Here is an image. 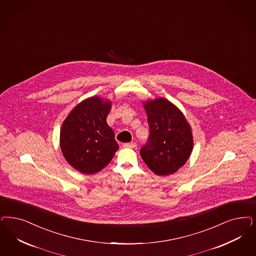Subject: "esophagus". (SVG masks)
<instances>
[{
	"mask_svg": "<svg viewBox=\"0 0 256 256\" xmlns=\"http://www.w3.org/2000/svg\"><path fill=\"white\" fill-rule=\"evenodd\" d=\"M124 148H134L136 146L135 142H126L123 144Z\"/></svg>",
	"mask_w": 256,
	"mask_h": 256,
	"instance_id": "obj_1",
	"label": "esophagus"
}]
</instances>
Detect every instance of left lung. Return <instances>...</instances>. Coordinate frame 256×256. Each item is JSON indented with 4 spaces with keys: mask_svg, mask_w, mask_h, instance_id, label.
<instances>
[{
    "mask_svg": "<svg viewBox=\"0 0 256 256\" xmlns=\"http://www.w3.org/2000/svg\"><path fill=\"white\" fill-rule=\"evenodd\" d=\"M150 126V140L141 148L142 159L158 176L176 172L189 159L194 139L182 110L164 97L142 101Z\"/></svg>",
    "mask_w": 256,
    "mask_h": 256,
    "instance_id": "8db88e82",
    "label": "left lung"
}]
</instances>
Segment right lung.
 Wrapping results in <instances>:
<instances>
[{"mask_svg":"<svg viewBox=\"0 0 256 256\" xmlns=\"http://www.w3.org/2000/svg\"><path fill=\"white\" fill-rule=\"evenodd\" d=\"M112 101L92 96L81 101L62 123L60 150L70 166L82 174L99 172L119 148L114 132L106 123Z\"/></svg>","mask_w":256,"mask_h":256,"instance_id":"add662e5","label":"right lung"}]
</instances>
